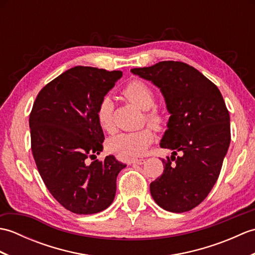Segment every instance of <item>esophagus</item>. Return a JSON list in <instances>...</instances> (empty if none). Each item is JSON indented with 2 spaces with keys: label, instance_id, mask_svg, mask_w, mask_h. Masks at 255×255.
Returning a JSON list of instances; mask_svg holds the SVG:
<instances>
[{
  "label": "esophagus",
  "instance_id": "1",
  "mask_svg": "<svg viewBox=\"0 0 255 255\" xmlns=\"http://www.w3.org/2000/svg\"><path fill=\"white\" fill-rule=\"evenodd\" d=\"M144 162H145L144 159H134V160L131 161V163L132 164H140V165H141V164L144 163Z\"/></svg>",
  "mask_w": 255,
  "mask_h": 255
}]
</instances>
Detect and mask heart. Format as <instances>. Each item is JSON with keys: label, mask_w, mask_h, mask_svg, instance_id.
I'll return each mask as SVG.
<instances>
[{"label": "heart", "mask_w": 255, "mask_h": 255, "mask_svg": "<svg viewBox=\"0 0 255 255\" xmlns=\"http://www.w3.org/2000/svg\"><path fill=\"white\" fill-rule=\"evenodd\" d=\"M123 94L130 101L132 104L148 111L154 106L155 97L153 91L142 81L134 80L129 82L123 90ZM113 102L108 96L101 101L96 111V118L100 127L105 131L113 129ZM148 123L154 128H161L164 123L163 116L156 111L148 112L145 115ZM153 141V133L149 128L140 129L137 131L123 132L113 137L108 141V148L113 152L121 154L124 158H136L143 154L149 145Z\"/></svg>", "instance_id": "1"}]
</instances>
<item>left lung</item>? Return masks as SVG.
<instances>
[{
	"label": "left lung",
	"mask_w": 255,
	"mask_h": 255,
	"mask_svg": "<svg viewBox=\"0 0 255 255\" xmlns=\"http://www.w3.org/2000/svg\"><path fill=\"white\" fill-rule=\"evenodd\" d=\"M130 71L153 83L170 113L161 148L162 175L150 184L161 208L184 213L196 207L217 182L230 144V116L224 97L198 70L178 61H161Z\"/></svg>",
	"instance_id": "obj_1"
}]
</instances>
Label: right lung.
Here are the masks:
<instances>
[{
  "label": "right lung",
  "instance_id": "obj_1",
  "mask_svg": "<svg viewBox=\"0 0 255 255\" xmlns=\"http://www.w3.org/2000/svg\"><path fill=\"white\" fill-rule=\"evenodd\" d=\"M122 71L74 67L42 89L29 116L31 151L48 191L64 208L92 215L110 207L116 178L126 167L103 151L104 132L96 118L101 101Z\"/></svg>",
  "mask_w": 255,
  "mask_h": 255
}]
</instances>
